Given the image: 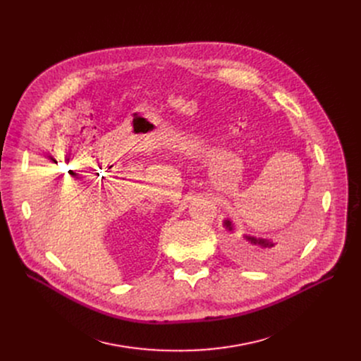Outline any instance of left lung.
I'll use <instances>...</instances> for the list:
<instances>
[{
  "label": "left lung",
  "mask_w": 361,
  "mask_h": 361,
  "mask_svg": "<svg viewBox=\"0 0 361 361\" xmlns=\"http://www.w3.org/2000/svg\"><path fill=\"white\" fill-rule=\"evenodd\" d=\"M224 226H226V228H227L228 232L233 231V226H232V223L228 221V220L224 221ZM245 239H246L252 246L259 247V249H257V253L260 252V256H262V255H269V253H265V252H269V250H272V249L275 247V243L271 242V240H268V239H260V238H253V236H245Z\"/></svg>",
  "instance_id": "left-lung-1"
}]
</instances>
